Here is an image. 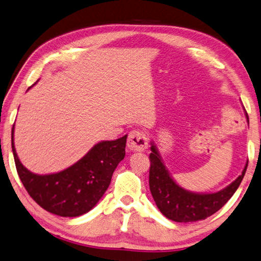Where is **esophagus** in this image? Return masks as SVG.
<instances>
[{"mask_svg":"<svg viewBox=\"0 0 261 261\" xmlns=\"http://www.w3.org/2000/svg\"><path fill=\"white\" fill-rule=\"evenodd\" d=\"M127 147L131 151L142 152L147 147V137L143 131L132 130L127 138Z\"/></svg>","mask_w":261,"mask_h":261,"instance_id":"34e87169","label":"esophagus"}]
</instances>
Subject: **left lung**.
Returning <instances> with one entry per match:
<instances>
[{"label":"left lung","instance_id":"1","mask_svg":"<svg viewBox=\"0 0 261 261\" xmlns=\"http://www.w3.org/2000/svg\"><path fill=\"white\" fill-rule=\"evenodd\" d=\"M151 151L148 175L151 194L161 214L174 222L187 223L205 220L218 212L239 187L249 164L247 161L242 174L226 188L213 194H197L181 188L172 179L153 144Z\"/></svg>","mask_w":261,"mask_h":261}]
</instances>
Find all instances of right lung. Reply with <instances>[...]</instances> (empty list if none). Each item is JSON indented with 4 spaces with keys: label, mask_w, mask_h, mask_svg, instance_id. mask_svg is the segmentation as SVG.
Returning <instances> with one entry per match:
<instances>
[{
    "label": "right lung",
    "mask_w": 261,
    "mask_h": 261,
    "mask_svg": "<svg viewBox=\"0 0 261 261\" xmlns=\"http://www.w3.org/2000/svg\"><path fill=\"white\" fill-rule=\"evenodd\" d=\"M127 136L95 145L84 158L59 173L38 175L23 166L11 147L18 176L27 192L41 208L61 217H77L93 209L108 189L111 176L125 155Z\"/></svg>",
    "instance_id": "add662e5"
}]
</instances>
